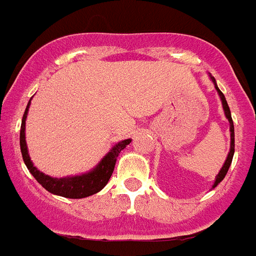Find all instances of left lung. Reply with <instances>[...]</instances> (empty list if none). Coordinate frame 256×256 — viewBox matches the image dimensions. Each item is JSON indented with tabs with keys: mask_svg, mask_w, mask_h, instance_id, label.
Returning a JSON list of instances; mask_svg holds the SVG:
<instances>
[{
	"mask_svg": "<svg viewBox=\"0 0 256 256\" xmlns=\"http://www.w3.org/2000/svg\"><path fill=\"white\" fill-rule=\"evenodd\" d=\"M212 82H214V84H216V79H214V78H212ZM216 88H217L218 94H220V96H221L224 110H225V116H226V118H228V120H229V124H230V151H229L226 161H225V164H224L222 169H221V170H220V173H218L217 178H216V182H214V186H212V187H217L218 184H220V182H221L224 180V177L226 176L228 169H229V166H230V164H232L233 152H234V126H233L232 116H230V109H229V106H228L226 100H225V96H224V94H222V92H221V90H220L217 87V84H216Z\"/></svg>",
	"mask_w": 256,
	"mask_h": 256,
	"instance_id": "obj_1",
	"label": "left lung"
}]
</instances>
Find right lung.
I'll list each match as a JSON object with an SVG mask.
<instances>
[{
    "label": "right lung",
    "instance_id": "1",
    "mask_svg": "<svg viewBox=\"0 0 256 256\" xmlns=\"http://www.w3.org/2000/svg\"><path fill=\"white\" fill-rule=\"evenodd\" d=\"M30 102H31V100H30ZM30 102L27 108H26V112H24L23 114V120H22V128H20V148H22V156H23L24 164H26V166L28 168L31 174L35 177V180L46 191L52 192L54 195H60V196L70 198V199H82V198H87L90 195H94L96 192H100L108 184L109 178L112 177V173L114 170L116 160H117V156L120 154V151L122 148H126V144H130V139L118 142L106 154L105 158L100 162V165L95 168L94 170L88 172L86 174L74 177H65V178H53V177L46 176L44 173L39 172L32 165V162L30 160L28 151H27V144H26L24 130H26V118H27V113H28Z\"/></svg>",
    "mask_w": 256,
    "mask_h": 256
}]
</instances>
